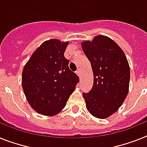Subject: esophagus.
<instances>
[{
	"instance_id": "obj_1",
	"label": "esophagus",
	"mask_w": 147,
	"mask_h": 147,
	"mask_svg": "<svg viewBox=\"0 0 147 147\" xmlns=\"http://www.w3.org/2000/svg\"><path fill=\"white\" fill-rule=\"evenodd\" d=\"M76 74H77L78 76H79V77H81V71H80V69H78L77 71H76Z\"/></svg>"
}]
</instances>
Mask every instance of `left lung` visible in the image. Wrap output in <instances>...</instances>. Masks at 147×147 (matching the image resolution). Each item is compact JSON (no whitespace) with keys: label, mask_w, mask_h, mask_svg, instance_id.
<instances>
[{"label":"left lung","mask_w":147,"mask_h":147,"mask_svg":"<svg viewBox=\"0 0 147 147\" xmlns=\"http://www.w3.org/2000/svg\"><path fill=\"white\" fill-rule=\"evenodd\" d=\"M93 72V85L83 92L87 109L92 116L105 119L115 113L129 92L130 69L126 57L111 39L97 36L81 43Z\"/></svg>","instance_id":"8db88e82"}]
</instances>
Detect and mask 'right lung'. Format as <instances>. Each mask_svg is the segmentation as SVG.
I'll use <instances>...</instances> for the list:
<instances>
[{
  "label": "right lung",
  "instance_id": "obj_1",
  "mask_svg": "<svg viewBox=\"0 0 147 147\" xmlns=\"http://www.w3.org/2000/svg\"><path fill=\"white\" fill-rule=\"evenodd\" d=\"M68 42L58 39L45 41L24 66L22 87L32 108L45 116L56 115L66 106L79 82L69 68L64 52Z\"/></svg>",
  "mask_w": 147,
  "mask_h": 147
}]
</instances>
